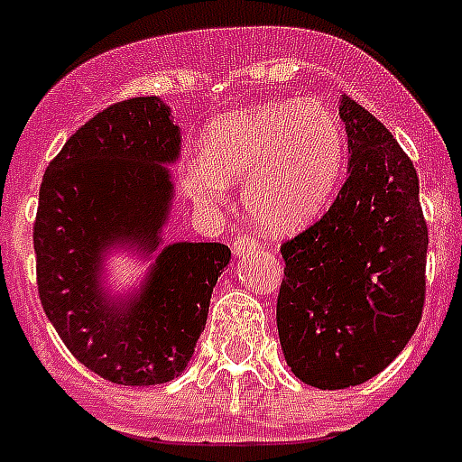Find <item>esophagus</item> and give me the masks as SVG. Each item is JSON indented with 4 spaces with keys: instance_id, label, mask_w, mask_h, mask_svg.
<instances>
[{
    "instance_id": "obj_1",
    "label": "esophagus",
    "mask_w": 462,
    "mask_h": 462,
    "mask_svg": "<svg viewBox=\"0 0 462 462\" xmlns=\"http://www.w3.org/2000/svg\"><path fill=\"white\" fill-rule=\"evenodd\" d=\"M254 249H259V242H256L252 235H239V237L235 239V245H232L235 256H245V254L254 252Z\"/></svg>"
}]
</instances>
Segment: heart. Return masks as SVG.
I'll return each mask as SVG.
<instances>
[{
	"label": "heart",
	"instance_id": "heart-1",
	"mask_svg": "<svg viewBox=\"0 0 462 462\" xmlns=\"http://www.w3.org/2000/svg\"><path fill=\"white\" fill-rule=\"evenodd\" d=\"M343 167V126L328 107L273 103L217 119L184 187L199 203L216 206L225 199L223 181H245L242 201L254 223L295 232L321 216Z\"/></svg>",
	"mask_w": 462,
	"mask_h": 462
}]
</instances>
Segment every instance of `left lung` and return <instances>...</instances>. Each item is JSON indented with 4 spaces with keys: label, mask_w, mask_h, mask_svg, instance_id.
Instances as JSON below:
<instances>
[{
    "label": "left lung",
    "mask_w": 462,
    "mask_h": 462,
    "mask_svg": "<svg viewBox=\"0 0 462 462\" xmlns=\"http://www.w3.org/2000/svg\"><path fill=\"white\" fill-rule=\"evenodd\" d=\"M350 167L336 201L281 246L278 336L297 379L365 383L408 345L424 309L427 223L420 180L393 134L340 97Z\"/></svg>",
    "instance_id": "left-lung-1"
}]
</instances>
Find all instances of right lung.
I'll list each match as a JSON object with an SVG mask.
<instances>
[{"label": "right lung", "mask_w": 462, "mask_h": 462, "mask_svg": "<svg viewBox=\"0 0 462 462\" xmlns=\"http://www.w3.org/2000/svg\"><path fill=\"white\" fill-rule=\"evenodd\" d=\"M180 126L160 97H129L88 119L40 184L32 225L38 292L69 352L122 386H153L184 372L206 328L220 242H174L158 254L139 292L117 302L100 288L112 242L151 256L170 216Z\"/></svg>", "instance_id": "right-lung-1"}]
</instances>
